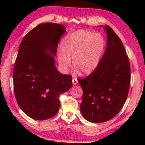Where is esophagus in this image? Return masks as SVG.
I'll return each mask as SVG.
<instances>
[{
    "label": "esophagus",
    "instance_id": "esophagus-1",
    "mask_svg": "<svg viewBox=\"0 0 145 145\" xmlns=\"http://www.w3.org/2000/svg\"><path fill=\"white\" fill-rule=\"evenodd\" d=\"M72 83L73 85H75L77 84L78 83V80H77V78H73L72 79Z\"/></svg>",
    "mask_w": 145,
    "mask_h": 145
}]
</instances>
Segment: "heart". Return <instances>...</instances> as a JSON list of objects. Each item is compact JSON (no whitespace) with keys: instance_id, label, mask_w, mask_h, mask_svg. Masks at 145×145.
<instances>
[{"instance_id":"1","label":"heart","mask_w":145,"mask_h":145,"mask_svg":"<svg viewBox=\"0 0 145 145\" xmlns=\"http://www.w3.org/2000/svg\"><path fill=\"white\" fill-rule=\"evenodd\" d=\"M105 46L104 38L100 34L77 31L63 39L59 63L63 70H67L73 57V67L82 74H89L99 65Z\"/></svg>"}]
</instances>
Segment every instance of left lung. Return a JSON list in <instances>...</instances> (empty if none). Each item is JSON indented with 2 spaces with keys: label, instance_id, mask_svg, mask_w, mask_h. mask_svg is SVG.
<instances>
[{
  "label": "left lung",
  "instance_id": "left-lung-1",
  "mask_svg": "<svg viewBox=\"0 0 145 145\" xmlns=\"http://www.w3.org/2000/svg\"><path fill=\"white\" fill-rule=\"evenodd\" d=\"M104 29L107 46L99 65L87 77L78 80L83 91L80 111L95 123L116 116L127 99L131 82V67L122 41L111 27Z\"/></svg>",
  "mask_w": 145,
  "mask_h": 145
}]
</instances>
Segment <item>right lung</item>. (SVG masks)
<instances>
[{
    "label": "right lung",
    "instance_id": "1",
    "mask_svg": "<svg viewBox=\"0 0 145 145\" xmlns=\"http://www.w3.org/2000/svg\"><path fill=\"white\" fill-rule=\"evenodd\" d=\"M65 32L61 24H41L24 36L20 45L13 69L14 95L20 109L34 120L54 116L60 107V95L72 86V77L59 72L52 56L56 54Z\"/></svg>",
    "mask_w": 145,
    "mask_h": 145
}]
</instances>
